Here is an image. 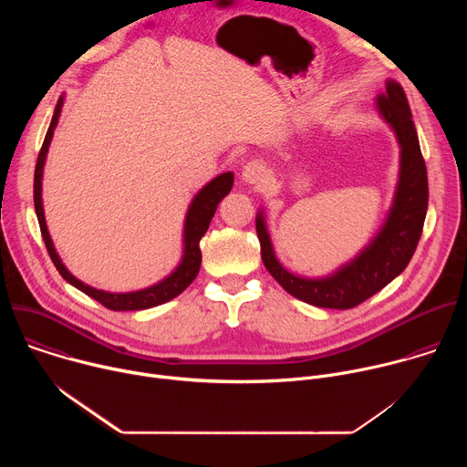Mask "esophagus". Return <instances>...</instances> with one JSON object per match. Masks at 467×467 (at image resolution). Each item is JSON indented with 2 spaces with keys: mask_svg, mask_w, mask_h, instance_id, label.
Returning a JSON list of instances; mask_svg holds the SVG:
<instances>
[{
  "mask_svg": "<svg viewBox=\"0 0 467 467\" xmlns=\"http://www.w3.org/2000/svg\"><path fill=\"white\" fill-rule=\"evenodd\" d=\"M242 179L244 182L247 184H260L265 181V168L262 162L258 161H253V162H247L242 170Z\"/></svg>",
  "mask_w": 467,
  "mask_h": 467,
  "instance_id": "34e87169",
  "label": "esophagus"
}]
</instances>
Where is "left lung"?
Listing matches in <instances>:
<instances>
[{"instance_id": "left-lung-1", "label": "left lung", "mask_w": 467, "mask_h": 467, "mask_svg": "<svg viewBox=\"0 0 467 467\" xmlns=\"http://www.w3.org/2000/svg\"><path fill=\"white\" fill-rule=\"evenodd\" d=\"M375 105L395 132L401 148V166L384 225L353 260L327 277L294 275L275 256L264 213L258 211L256 214V234L265 270L290 296L314 306L346 310L360 305L403 274L421 238L429 205V182L407 94L397 81L388 79L386 92L377 96Z\"/></svg>"}]
</instances>
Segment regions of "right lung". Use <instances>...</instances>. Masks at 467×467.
Instances as JSON below:
<instances>
[{"mask_svg": "<svg viewBox=\"0 0 467 467\" xmlns=\"http://www.w3.org/2000/svg\"><path fill=\"white\" fill-rule=\"evenodd\" d=\"M64 98H60L57 101L49 129L46 132V139L42 144V150L38 153L36 159V168H35V211H36V218H38V225H40V233L44 238V244L47 247V253L55 264V268L58 270V274L62 275L64 281H68L72 286H76L78 290H81L83 294H87L88 297L96 299L98 303H101L103 306L110 308V310H144V308H151V306H159L173 297H177L181 292H184L192 281L197 277L199 274V265H202V249H199V240L203 238V234L207 233L211 220L220 205L222 199L231 192L233 182H234V175L233 171H225L222 175H218L216 179H213L209 184H205L202 190L195 193V197L192 199V203L188 207L186 218H184V234H182V256L177 268L164 277L161 283L148 286L144 290H137V292H123V294H116V292H103L98 288H92L88 285H85L83 281H79L78 277H74L68 268L62 264L58 253L55 251V245L51 242L47 225H46V218H44V207H42V173H44V162H46V155L53 139V130L58 123V116H60V109H62Z\"/></svg>", "mask_w": 467, "mask_h": 467, "instance_id": "add662e5", "label": "right lung"}]
</instances>
